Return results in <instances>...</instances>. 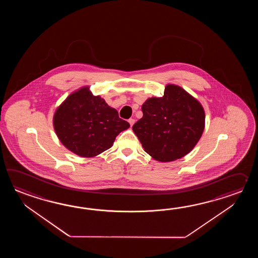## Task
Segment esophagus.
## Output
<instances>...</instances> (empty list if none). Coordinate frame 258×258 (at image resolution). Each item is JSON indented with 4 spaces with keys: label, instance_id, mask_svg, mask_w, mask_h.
Returning a JSON list of instances; mask_svg holds the SVG:
<instances>
[{
    "label": "esophagus",
    "instance_id": "1",
    "mask_svg": "<svg viewBox=\"0 0 258 258\" xmlns=\"http://www.w3.org/2000/svg\"><path fill=\"white\" fill-rule=\"evenodd\" d=\"M128 121H129V123H130V125H131V126H133V124L135 123V121H136V120H135L134 118H130V119L128 120Z\"/></svg>",
    "mask_w": 258,
    "mask_h": 258
}]
</instances>
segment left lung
Wrapping results in <instances>:
<instances>
[{"instance_id": "8db88e82", "label": "left lung", "mask_w": 258, "mask_h": 258, "mask_svg": "<svg viewBox=\"0 0 258 258\" xmlns=\"http://www.w3.org/2000/svg\"><path fill=\"white\" fill-rule=\"evenodd\" d=\"M133 125L143 148L161 162L181 159L197 145L205 128L202 105L184 89L168 85L164 96L150 98Z\"/></svg>"}]
</instances>
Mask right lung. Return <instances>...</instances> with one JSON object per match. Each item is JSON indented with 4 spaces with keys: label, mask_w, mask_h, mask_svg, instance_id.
Listing matches in <instances>:
<instances>
[{
    "label": "right lung",
    "mask_w": 258,
    "mask_h": 258,
    "mask_svg": "<svg viewBox=\"0 0 258 258\" xmlns=\"http://www.w3.org/2000/svg\"><path fill=\"white\" fill-rule=\"evenodd\" d=\"M53 126L66 148L91 158L111 148L116 137L130 124L86 87L72 93L56 110Z\"/></svg>",
    "instance_id": "obj_1"
}]
</instances>
